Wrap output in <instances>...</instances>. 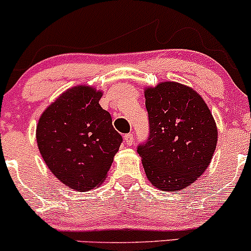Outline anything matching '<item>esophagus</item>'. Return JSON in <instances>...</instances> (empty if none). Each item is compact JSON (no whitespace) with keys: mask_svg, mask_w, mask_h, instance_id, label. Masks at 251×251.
<instances>
[{"mask_svg":"<svg viewBox=\"0 0 251 251\" xmlns=\"http://www.w3.org/2000/svg\"><path fill=\"white\" fill-rule=\"evenodd\" d=\"M124 139H125V143L127 144V145H132V144H133L134 137H133V134H132V133H127V134H125Z\"/></svg>","mask_w":251,"mask_h":251,"instance_id":"esophagus-1","label":"esophagus"}]
</instances>
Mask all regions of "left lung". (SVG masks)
I'll return each instance as SVG.
<instances>
[{
  "label": "left lung",
  "instance_id": "1",
  "mask_svg": "<svg viewBox=\"0 0 251 251\" xmlns=\"http://www.w3.org/2000/svg\"><path fill=\"white\" fill-rule=\"evenodd\" d=\"M149 137L138 146L149 180L178 191L208 169L217 145L211 112L194 89L166 81L145 91Z\"/></svg>",
  "mask_w": 251,
  "mask_h": 251
}]
</instances>
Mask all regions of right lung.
<instances>
[{
  "label": "right lung",
  "instance_id": "right-lung-1",
  "mask_svg": "<svg viewBox=\"0 0 251 251\" xmlns=\"http://www.w3.org/2000/svg\"><path fill=\"white\" fill-rule=\"evenodd\" d=\"M102 92L76 86L62 93L40 118L36 140L46 165L76 191L105 180L123 137L101 108Z\"/></svg>",
  "mask_w": 251,
  "mask_h": 251
}]
</instances>
